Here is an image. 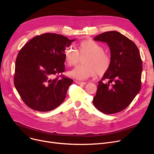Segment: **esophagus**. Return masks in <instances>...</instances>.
Masks as SVG:
<instances>
[{"mask_svg": "<svg viewBox=\"0 0 154 154\" xmlns=\"http://www.w3.org/2000/svg\"><path fill=\"white\" fill-rule=\"evenodd\" d=\"M75 82L77 84L80 85H84L86 84V82H80V81H77V80H75Z\"/></svg>", "mask_w": 154, "mask_h": 154, "instance_id": "1", "label": "esophagus"}]
</instances>
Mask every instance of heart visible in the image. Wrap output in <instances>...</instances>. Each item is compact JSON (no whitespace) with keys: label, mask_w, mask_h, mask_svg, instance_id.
Returning a JSON list of instances; mask_svg holds the SVG:
<instances>
[{"label":"heart","mask_w":154,"mask_h":154,"mask_svg":"<svg viewBox=\"0 0 154 154\" xmlns=\"http://www.w3.org/2000/svg\"><path fill=\"white\" fill-rule=\"evenodd\" d=\"M87 54L88 56L84 60V65H79L69 72V75L78 80H86L94 77L96 74L103 75L108 72L111 66L110 55L103 51L102 45L92 39L84 40L77 45V51L70 46L65 51L67 66H75L78 63L79 54Z\"/></svg>","instance_id":"1"}]
</instances>
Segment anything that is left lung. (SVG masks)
<instances>
[{
  "instance_id": "left-lung-1",
  "label": "left lung",
  "mask_w": 154,
  "mask_h": 154,
  "mask_svg": "<svg viewBox=\"0 0 154 154\" xmlns=\"http://www.w3.org/2000/svg\"><path fill=\"white\" fill-rule=\"evenodd\" d=\"M94 40L109 45L111 66L99 82L93 104L104 114H115L127 108L140 91V52L134 42L117 31L103 32ZM105 79H109L107 84L103 82Z\"/></svg>"
}]
</instances>
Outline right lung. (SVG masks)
<instances>
[{
    "mask_svg": "<svg viewBox=\"0 0 154 154\" xmlns=\"http://www.w3.org/2000/svg\"><path fill=\"white\" fill-rule=\"evenodd\" d=\"M74 40L45 33L32 38L19 51L14 83L21 99L30 109L51 111L64 101L73 82L72 79L62 75L65 50Z\"/></svg>",
    "mask_w": 154,
    "mask_h": 154,
    "instance_id": "add662e5",
    "label": "right lung"
}]
</instances>
